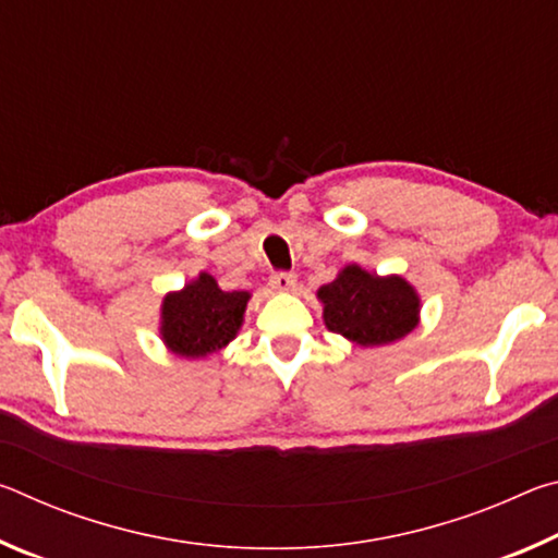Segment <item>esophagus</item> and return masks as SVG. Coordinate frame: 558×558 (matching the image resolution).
Segmentation results:
<instances>
[{"mask_svg": "<svg viewBox=\"0 0 558 558\" xmlns=\"http://www.w3.org/2000/svg\"><path fill=\"white\" fill-rule=\"evenodd\" d=\"M295 282H298V278L292 276V272H286V270L272 272V276H270V288L278 290V292H290L292 288H295Z\"/></svg>", "mask_w": 558, "mask_h": 558, "instance_id": "1", "label": "esophagus"}]
</instances>
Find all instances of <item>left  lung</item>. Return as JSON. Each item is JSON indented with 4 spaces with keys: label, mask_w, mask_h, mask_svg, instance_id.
Listing matches in <instances>:
<instances>
[{
    "label": "left lung",
    "mask_w": 558,
    "mask_h": 558,
    "mask_svg": "<svg viewBox=\"0 0 558 558\" xmlns=\"http://www.w3.org/2000/svg\"><path fill=\"white\" fill-rule=\"evenodd\" d=\"M329 332L347 337L359 347L396 342L418 325L421 298L401 276H372L359 266H347L317 290Z\"/></svg>",
    "instance_id": "obj_1"
}]
</instances>
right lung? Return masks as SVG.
I'll use <instances>...</instances> for the list:
<instances>
[{"label":"right lung","mask_w":558,"mask_h":558,"mask_svg":"<svg viewBox=\"0 0 558 558\" xmlns=\"http://www.w3.org/2000/svg\"><path fill=\"white\" fill-rule=\"evenodd\" d=\"M248 298L251 292H226L209 272H199L182 290L165 295L159 323L162 342L169 352L186 359L219 352L239 335Z\"/></svg>","instance_id":"1"}]
</instances>
